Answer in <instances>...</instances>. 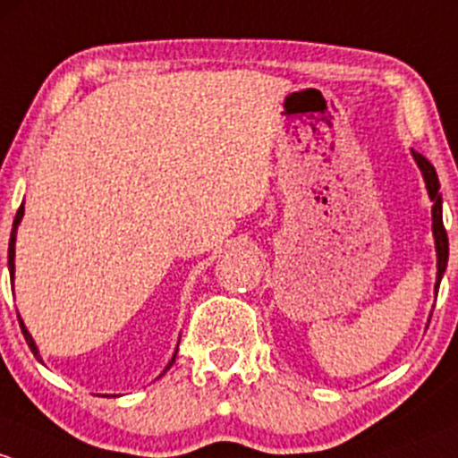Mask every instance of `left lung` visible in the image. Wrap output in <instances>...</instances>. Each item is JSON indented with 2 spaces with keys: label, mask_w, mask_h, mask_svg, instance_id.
Returning <instances> with one entry per match:
<instances>
[{
  "label": "left lung",
  "mask_w": 458,
  "mask_h": 458,
  "mask_svg": "<svg viewBox=\"0 0 458 458\" xmlns=\"http://www.w3.org/2000/svg\"><path fill=\"white\" fill-rule=\"evenodd\" d=\"M412 158L414 163H417V167L421 169V176L423 181H426L428 196H430V200L435 202V205H432V235H435V249H437V282H435V293H437L441 284V277L447 267V251H450V247H447L445 227H443V198L439 191L441 185H439V176H437V169L432 167L430 160L421 157L419 152H412Z\"/></svg>",
  "instance_id": "8db88e82"
}]
</instances>
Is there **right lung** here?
I'll return each instance as SVG.
<instances>
[{"mask_svg":"<svg viewBox=\"0 0 458 458\" xmlns=\"http://www.w3.org/2000/svg\"><path fill=\"white\" fill-rule=\"evenodd\" d=\"M21 218H23V202H21V207H19V209H17L15 223H13V231H11V242H8V271H11V280H13V282H15V240H17V227H19V223H21ZM17 318H19V315H17ZM19 327H21V333H23V337H26L28 346H30L32 355H35L39 361H44V360H41L39 348H37L35 339H32V335L28 333L26 324H23L21 318H19ZM176 352H178V351H176ZM176 352H174V355H172V360H169V364L165 366L163 375H165V372H167L169 369H172V364H174V361H176ZM114 397H116V394H114Z\"/></svg>","mask_w":458,"mask_h":458,"instance_id":"add662e5","label":"right lung"}]
</instances>
